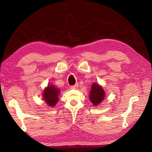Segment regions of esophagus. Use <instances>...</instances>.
Wrapping results in <instances>:
<instances>
[{"mask_svg":"<svg viewBox=\"0 0 152 152\" xmlns=\"http://www.w3.org/2000/svg\"><path fill=\"white\" fill-rule=\"evenodd\" d=\"M78 86H79V85H78V84H76L73 85V86H71L70 87L72 89H76V88H77Z\"/></svg>","mask_w":152,"mask_h":152,"instance_id":"34e87169","label":"esophagus"}]
</instances>
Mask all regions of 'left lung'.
Segmentation results:
<instances>
[{
  "instance_id": "8db88e82",
  "label": "left lung",
  "mask_w": 152,
  "mask_h": 152,
  "mask_svg": "<svg viewBox=\"0 0 152 152\" xmlns=\"http://www.w3.org/2000/svg\"><path fill=\"white\" fill-rule=\"evenodd\" d=\"M104 98V91L103 88L98 84H93L92 85L90 92L89 98L90 101L95 106L99 104L102 102Z\"/></svg>"
}]
</instances>
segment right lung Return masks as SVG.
Segmentation results:
<instances>
[{
  "mask_svg": "<svg viewBox=\"0 0 152 152\" xmlns=\"http://www.w3.org/2000/svg\"><path fill=\"white\" fill-rule=\"evenodd\" d=\"M59 90L53 86H49L44 91V99L50 107H54L58 102V94Z\"/></svg>",
  "mask_w": 152,
  "mask_h": 152,
  "instance_id": "1",
  "label": "right lung"
}]
</instances>
